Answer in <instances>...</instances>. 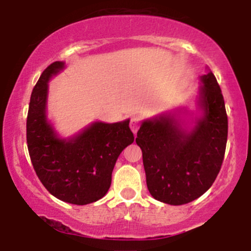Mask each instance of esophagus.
Masks as SVG:
<instances>
[{"label": "esophagus", "mask_w": 251, "mask_h": 251, "mask_svg": "<svg viewBox=\"0 0 251 251\" xmlns=\"http://www.w3.org/2000/svg\"><path fill=\"white\" fill-rule=\"evenodd\" d=\"M130 128H131V131L135 133V135L137 133L138 128H140V120H138V118H135V116H133V118H131Z\"/></svg>", "instance_id": "obj_1"}]
</instances>
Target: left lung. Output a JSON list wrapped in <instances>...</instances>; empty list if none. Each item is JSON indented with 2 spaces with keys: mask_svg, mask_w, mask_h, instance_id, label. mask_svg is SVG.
I'll list each match as a JSON object with an SVG mask.
<instances>
[{
  "mask_svg": "<svg viewBox=\"0 0 251 251\" xmlns=\"http://www.w3.org/2000/svg\"><path fill=\"white\" fill-rule=\"evenodd\" d=\"M201 116L186 128L175 114L142 123L136 143L142 149L147 187L156 201L182 205L203 196L221 170L228 120L224 96L211 72L201 76Z\"/></svg>",
  "mask_w": 251,
  "mask_h": 251,
  "instance_id": "1",
  "label": "left lung"
}]
</instances>
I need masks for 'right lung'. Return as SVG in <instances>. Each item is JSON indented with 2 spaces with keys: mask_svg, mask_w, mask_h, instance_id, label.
Instances as JSON below:
<instances>
[{
  "mask_svg": "<svg viewBox=\"0 0 251 251\" xmlns=\"http://www.w3.org/2000/svg\"><path fill=\"white\" fill-rule=\"evenodd\" d=\"M64 63L48 65L30 97L26 142L32 166L52 196L65 203L86 205L107 194L121 151L135 140L130 120L91 124L72 138H59L47 121L48 81Z\"/></svg>",
  "mask_w": 251,
  "mask_h": 251,
  "instance_id": "1",
  "label": "right lung"
}]
</instances>
